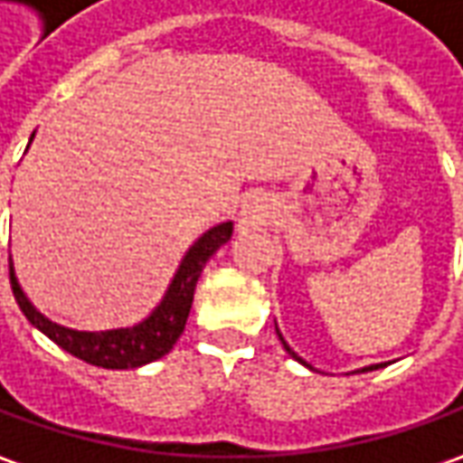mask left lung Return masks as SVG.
<instances>
[{"instance_id":"8db88e82","label":"left lung","mask_w":463,"mask_h":463,"mask_svg":"<svg viewBox=\"0 0 463 463\" xmlns=\"http://www.w3.org/2000/svg\"><path fill=\"white\" fill-rule=\"evenodd\" d=\"M277 333H279V327H277ZM279 341H281V345H284V348H287V354H289V356H292V359H297L299 361V364H305V366H307V369H312L310 364H307V361L305 359H299V356H297L295 351H292V348H289V343L284 341V338H281V333H279ZM387 364H390V361H384V364H372V366H364V369H356V372H354V374H364V372H374V369H382V366H387Z\"/></svg>"}]
</instances>
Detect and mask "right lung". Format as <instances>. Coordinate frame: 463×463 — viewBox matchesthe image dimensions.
I'll return each mask as SVG.
<instances>
[{"label": "right lung", "mask_w": 463, "mask_h": 463, "mask_svg": "<svg viewBox=\"0 0 463 463\" xmlns=\"http://www.w3.org/2000/svg\"><path fill=\"white\" fill-rule=\"evenodd\" d=\"M33 137H35V133L30 136V143H33ZM30 143H27V148H30ZM231 220L202 232L200 238L189 246V250L184 253V259L168 281L161 302L153 307L148 317H143L140 323L130 327L73 330V327L58 326L53 320H48L27 299L20 281H17V274H14V263L9 259L12 292H14V299H17L20 310L24 312V317L38 327L43 335H48L63 351H69L71 356L87 361L91 366H102V369H137V366H146L151 361L166 356L174 348V343L179 341L189 310H192V299H194V289H197V281L202 277V269L220 250V246H225L231 241Z\"/></svg>", "instance_id": "obj_1"}]
</instances>
